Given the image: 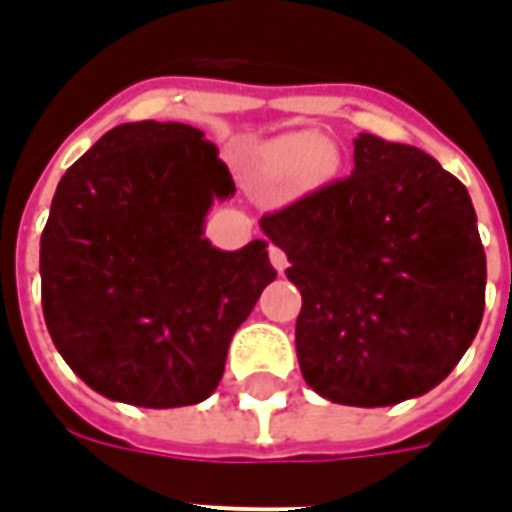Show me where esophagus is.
<instances>
[{"mask_svg": "<svg viewBox=\"0 0 512 512\" xmlns=\"http://www.w3.org/2000/svg\"><path fill=\"white\" fill-rule=\"evenodd\" d=\"M268 257H271L273 268H276L279 273H284V268H287V255H284V249L271 244V247H268Z\"/></svg>", "mask_w": 512, "mask_h": 512, "instance_id": "obj_1", "label": "esophagus"}]
</instances>
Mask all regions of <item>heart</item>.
<instances>
[{"mask_svg": "<svg viewBox=\"0 0 512 512\" xmlns=\"http://www.w3.org/2000/svg\"><path fill=\"white\" fill-rule=\"evenodd\" d=\"M265 155L279 174H298V171H306L325 161L327 142L314 131H298V134L273 139Z\"/></svg>", "mask_w": 512, "mask_h": 512, "instance_id": "obj_1", "label": "heart"}]
</instances>
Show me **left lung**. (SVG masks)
I'll use <instances>...</instances> for the list:
<instances>
[{"mask_svg":"<svg viewBox=\"0 0 512 512\" xmlns=\"http://www.w3.org/2000/svg\"><path fill=\"white\" fill-rule=\"evenodd\" d=\"M303 295L300 373L330 403L427 395L470 349L486 252L467 187L411 144L360 134L351 177L265 214Z\"/></svg>","mask_w":512,"mask_h":512,"instance_id":"left-lung-1","label":"left lung"}]
</instances>
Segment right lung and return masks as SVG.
Listing matches in <instances>:
<instances>
[{
  "mask_svg": "<svg viewBox=\"0 0 512 512\" xmlns=\"http://www.w3.org/2000/svg\"><path fill=\"white\" fill-rule=\"evenodd\" d=\"M204 131L123 123L69 166L39 241L42 314L66 365L139 408L195 405L276 279L268 241L212 247L204 220L236 193Z\"/></svg>",
  "mask_w": 512,
  "mask_h": 512,
  "instance_id": "1",
  "label": "right lung"
}]
</instances>
